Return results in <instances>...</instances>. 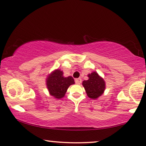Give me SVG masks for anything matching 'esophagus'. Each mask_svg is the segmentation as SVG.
<instances>
[{
    "label": "esophagus",
    "instance_id": "1",
    "mask_svg": "<svg viewBox=\"0 0 146 146\" xmlns=\"http://www.w3.org/2000/svg\"><path fill=\"white\" fill-rule=\"evenodd\" d=\"M75 83L76 84H80L81 82H82V79L81 78H76L75 79Z\"/></svg>",
    "mask_w": 146,
    "mask_h": 146
}]
</instances>
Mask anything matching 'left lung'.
Here are the masks:
<instances>
[{
	"label": "left lung",
	"mask_w": 146,
	"mask_h": 146,
	"mask_svg": "<svg viewBox=\"0 0 146 146\" xmlns=\"http://www.w3.org/2000/svg\"><path fill=\"white\" fill-rule=\"evenodd\" d=\"M89 80H84L82 85L90 98L96 99L102 95L105 89V83L96 72L88 75Z\"/></svg>",
	"instance_id": "left-lung-1"
}]
</instances>
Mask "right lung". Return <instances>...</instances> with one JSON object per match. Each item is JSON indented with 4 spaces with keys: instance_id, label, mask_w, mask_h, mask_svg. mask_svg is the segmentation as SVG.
<instances>
[{
    "instance_id": "obj_1",
    "label": "right lung",
    "mask_w": 146,
    "mask_h": 146,
    "mask_svg": "<svg viewBox=\"0 0 146 146\" xmlns=\"http://www.w3.org/2000/svg\"><path fill=\"white\" fill-rule=\"evenodd\" d=\"M74 84L75 81L72 76L64 77L63 72L59 70L52 73L46 80V86L50 94L57 99L64 97L68 87Z\"/></svg>"
}]
</instances>
